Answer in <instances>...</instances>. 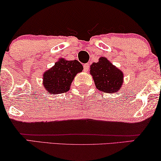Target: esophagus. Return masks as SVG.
Here are the masks:
<instances>
[{
    "label": "esophagus",
    "instance_id": "1",
    "mask_svg": "<svg viewBox=\"0 0 161 161\" xmlns=\"http://www.w3.org/2000/svg\"><path fill=\"white\" fill-rule=\"evenodd\" d=\"M89 63H87V64H85L84 65H83V69H84L85 72H87V71L89 70Z\"/></svg>",
    "mask_w": 161,
    "mask_h": 161
}]
</instances>
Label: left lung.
<instances>
[{
    "label": "left lung",
    "mask_w": 161,
    "mask_h": 161,
    "mask_svg": "<svg viewBox=\"0 0 161 161\" xmlns=\"http://www.w3.org/2000/svg\"><path fill=\"white\" fill-rule=\"evenodd\" d=\"M89 73L92 76L96 88L106 93H115L124 83V73L105 57L90 66Z\"/></svg>",
    "instance_id": "left-lung-1"
}]
</instances>
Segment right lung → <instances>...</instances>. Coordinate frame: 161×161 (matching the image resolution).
Wrapping results in <instances>:
<instances>
[{"instance_id":"right-lung-1","label":"right lung","mask_w":161,"mask_h":161,"mask_svg":"<svg viewBox=\"0 0 161 161\" xmlns=\"http://www.w3.org/2000/svg\"><path fill=\"white\" fill-rule=\"evenodd\" d=\"M82 64L77 60L60 58L55 65L43 74V86L52 95L66 92L78 73L83 71Z\"/></svg>"}]
</instances>
